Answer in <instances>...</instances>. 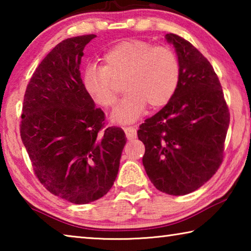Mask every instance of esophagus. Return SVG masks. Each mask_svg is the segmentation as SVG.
Wrapping results in <instances>:
<instances>
[{
	"instance_id": "esophagus-1",
	"label": "esophagus",
	"mask_w": 251,
	"mask_h": 251,
	"mask_svg": "<svg viewBox=\"0 0 251 251\" xmlns=\"http://www.w3.org/2000/svg\"><path fill=\"white\" fill-rule=\"evenodd\" d=\"M124 130H125V134H126L127 139H129V141L136 138V136H137V133H136V128H135V127H133V126L124 127Z\"/></svg>"
}]
</instances>
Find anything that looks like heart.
Here are the masks:
<instances>
[{"instance_id":"heart-1","label":"heart","mask_w":251,"mask_h":251,"mask_svg":"<svg viewBox=\"0 0 251 251\" xmlns=\"http://www.w3.org/2000/svg\"><path fill=\"white\" fill-rule=\"evenodd\" d=\"M118 77H124L126 94L110 118L126 124L137 120L147 104L158 108L172 100L179 84L180 64L171 49L138 40L123 41L104 54L103 66L86 70L84 90L100 107H113L117 92L110 78Z\"/></svg>"}]
</instances>
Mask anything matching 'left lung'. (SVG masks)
Segmentation results:
<instances>
[{
    "label": "left lung",
    "mask_w": 251,
    "mask_h": 251,
    "mask_svg": "<svg viewBox=\"0 0 251 251\" xmlns=\"http://www.w3.org/2000/svg\"><path fill=\"white\" fill-rule=\"evenodd\" d=\"M180 64L172 100L139 126L143 165L157 189L173 196L193 193L218 171L229 126L222 85L208 59L176 34H166Z\"/></svg>",
    "instance_id": "8db88e82"
}]
</instances>
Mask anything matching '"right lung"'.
Wrapping results in <instances>:
<instances>
[{
    "mask_svg": "<svg viewBox=\"0 0 251 251\" xmlns=\"http://www.w3.org/2000/svg\"><path fill=\"white\" fill-rule=\"evenodd\" d=\"M94 34L57 44L32 75L24 95L21 138L34 172L50 193L83 205L109 192L126 144L120 127L84 90L79 65Z\"/></svg>",
    "mask_w": 251,
    "mask_h": 251,
    "instance_id": "right-lung-1",
    "label": "right lung"
}]
</instances>
